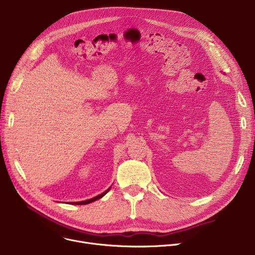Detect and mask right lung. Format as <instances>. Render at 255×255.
<instances>
[{
  "label": "right lung",
  "mask_w": 255,
  "mask_h": 255,
  "mask_svg": "<svg viewBox=\"0 0 255 255\" xmlns=\"http://www.w3.org/2000/svg\"><path fill=\"white\" fill-rule=\"evenodd\" d=\"M111 188H112V187H110V188L107 189V190H105L103 193H101V194H99V195H97V196H95V197H93V198H90V199L84 200V202H76V203H70V204H72V205H88V204H90V203L95 202V200L100 199L101 197H103L107 192H109V191L111 190Z\"/></svg>",
  "instance_id": "right-lung-1"
}]
</instances>
